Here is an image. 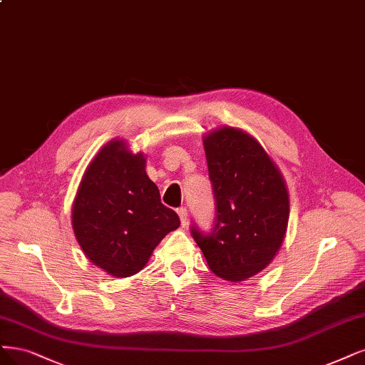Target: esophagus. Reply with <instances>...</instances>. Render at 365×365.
<instances>
[{"label": "esophagus", "mask_w": 365, "mask_h": 365, "mask_svg": "<svg viewBox=\"0 0 365 365\" xmlns=\"http://www.w3.org/2000/svg\"><path fill=\"white\" fill-rule=\"evenodd\" d=\"M178 216H180V219H181V226L182 228H187L188 226V215H187V210L185 208H178Z\"/></svg>", "instance_id": "1"}]
</instances>
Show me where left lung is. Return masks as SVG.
<instances>
[{"label":"left lung","mask_w":365,"mask_h":365,"mask_svg":"<svg viewBox=\"0 0 365 365\" xmlns=\"http://www.w3.org/2000/svg\"><path fill=\"white\" fill-rule=\"evenodd\" d=\"M204 149L216 220L211 234L192 226V235L212 273L242 282L266 269L282 246L288 188L270 155L243 130H212L204 135Z\"/></svg>","instance_id":"left-lung-1"}]
</instances>
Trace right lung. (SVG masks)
I'll return each instance as SVG.
<instances>
[{
  "instance_id": "add662e5",
  "label": "right lung",
  "mask_w": 365,
  "mask_h": 365,
  "mask_svg": "<svg viewBox=\"0 0 365 365\" xmlns=\"http://www.w3.org/2000/svg\"><path fill=\"white\" fill-rule=\"evenodd\" d=\"M142 153L108 142L87 166L72 205V228L84 255L115 278L139 273L154 249L180 226L161 204Z\"/></svg>"
}]
</instances>
